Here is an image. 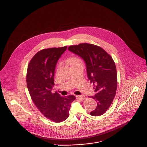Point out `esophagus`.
I'll list each match as a JSON object with an SVG mask.
<instances>
[{
    "label": "esophagus",
    "mask_w": 147,
    "mask_h": 147,
    "mask_svg": "<svg viewBox=\"0 0 147 147\" xmlns=\"http://www.w3.org/2000/svg\"><path fill=\"white\" fill-rule=\"evenodd\" d=\"M76 97H77V98H78V99H82V100H84L86 98L84 95H77V96H76Z\"/></svg>",
    "instance_id": "34e87169"
}]
</instances>
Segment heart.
I'll return each mask as SVG.
<instances>
[{"instance_id": "1", "label": "heart", "mask_w": 147, "mask_h": 147, "mask_svg": "<svg viewBox=\"0 0 147 147\" xmlns=\"http://www.w3.org/2000/svg\"><path fill=\"white\" fill-rule=\"evenodd\" d=\"M69 63L71 64L72 66L76 65V64H78L80 63H83L80 58L76 56H74L70 58L69 59Z\"/></svg>"}]
</instances>
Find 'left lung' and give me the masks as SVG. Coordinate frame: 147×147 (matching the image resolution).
<instances>
[{
	"instance_id": "left-lung-1",
	"label": "left lung",
	"mask_w": 147,
	"mask_h": 147,
	"mask_svg": "<svg viewBox=\"0 0 147 147\" xmlns=\"http://www.w3.org/2000/svg\"><path fill=\"white\" fill-rule=\"evenodd\" d=\"M68 49L84 60L87 77L93 83L97 106L90 113L98 116L105 113L115 96L118 79L115 63L107 52L100 46L90 43L70 46Z\"/></svg>"
}]
</instances>
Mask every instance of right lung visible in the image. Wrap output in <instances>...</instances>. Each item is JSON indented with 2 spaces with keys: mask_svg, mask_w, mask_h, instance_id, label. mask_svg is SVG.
<instances>
[{
  "mask_svg": "<svg viewBox=\"0 0 147 147\" xmlns=\"http://www.w3.org/2000/svg\"><path fill=\"white\" fill-rule=\"evenodd\" d=\"M67 46L44 49L34 55L28 66L26 83L31 98L46 118L54 122L65 121L69 116L74 95L61 96L51 92L54 84V72L58 59Z\"/></svg>",
  "mask_w": 147,
  "mask_h": 147,
  "instance_id": "add662e5",
  "label": "right lung"
}]
</instances>
